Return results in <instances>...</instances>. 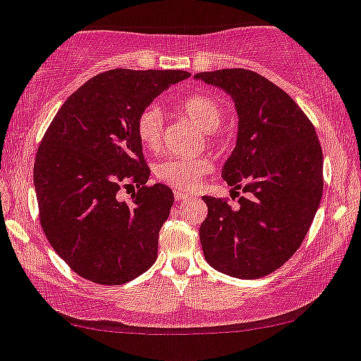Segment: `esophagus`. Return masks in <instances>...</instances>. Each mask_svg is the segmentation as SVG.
<instances>
[{"label": "esophagus", "mask_w": 361, "mask_h": 361, "mask_svg": "<svg viewBox=\"0 0 361 361\" xmlns=\"http://www.w3.org/2000/svg\"><path fill=\"white\" fill-rule=\"evenodd\" d=\"M174 199H176V202H181V200H187L190 199V195L181 190H174Z\"/></svg>", "instance_id": "esophagus-1"}]
</instances>
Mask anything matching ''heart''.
<instances>
[{"label": "heart", "instance_id": "1", "mask_svg": "<svg viewBox=\"0 0 361 361\" xmlns=\"http://www.w3.org/2000/svg\"><path fill=\"white\" fill-rule=\"evenodd\" d=\"M178 109L202 131L214 133L223 123V109L209 94H190L178 102ZM164 116L157 105H150L138 116L136 133L142 145L157 150L162 142ZM212 169L207 157H168L155 166V176L176 190H192L200 178Z\"/></svg>", "mask_w": 361, "mask_h": 361}]
</instances>
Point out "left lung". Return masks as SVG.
Wrapping results in <instances>:
<instances>
[{"mask_svg": "<svg viewBox=\"0 0 361 361\" xmlns=\"http://www.w3.org/2000/svg\"><path fill=\"white\" fill-rule=\"evenodd\" d=\"M223 90L238 117L235 149L221 176L247 195L237 209L202 197L207 218L199 235L204 257L235 279L279 270L305 240L324 192V154L317 131L294 100L263 75L245 69L193 75Z\"/></svg>", "mask_w": 361, "mask_h": 361, "instance_id": "8db88e82", "label": "left lung"}]
</instances>
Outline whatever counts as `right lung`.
Masks as SVG:
<instances>
[{
	"label": "right lung",
	"mask_w": 361,
	"mask_h": 361,
	"mask_svg": "<svg viewBox=\"0 0 361 361\" xmlns=\"http://www.w3.org/2000/svg\"><path fill=\"white\" fill-rule=\"evenodd\" d=\"M185 71L102 72L56 112L34 162L39 219L55 252L82 279L121 286L157 259L159 231L174 202L150 169L136 133L138 116ZM137 183L131 203L116 197Z\"/></svg>",
	"instance_id": "obj_1"
}]
</instances>
